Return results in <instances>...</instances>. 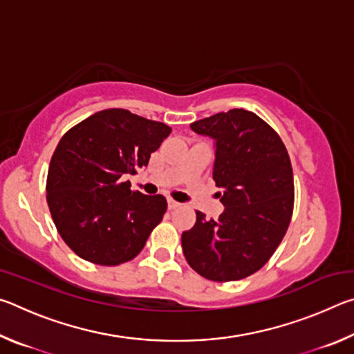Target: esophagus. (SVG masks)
Listing matches in <instances>:
<instances>
[{"instance_id":"obj_1","label":"esophagus","mask_w":354,"mask_h":354,"mask_svg":"<svg viewBox=\"0 0 354 354\" xmlns=\"http://www.w3.org/2000/svg\"><path fill=\"white\" fill-rule=\"evenodd\" d=\"M179 206H181V203H178V201H175V200L169 198V209H176V207H179Z\"/></svg>"}]
</instances>
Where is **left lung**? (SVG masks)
<instances>
[{
    "mask_svg": "<svg viewBox=\"0 0 354 354\" xmlns=\"http://www.w3.org/2000/svg\"><path fill=\"white\" fill-rule=\"evenodd\" d=\"M190 128L215 142L212 178L225 211L218 220L196 211L181 242L189 266L211 281H237L270 259L289 227L293 173L279 136L256 113L218 112Z\"/></svg>",
    "mask_w": 354,
    "mask_h": 354,
    "instance_id": "obj_1",
    "label": "left lung"
}]
</instances>
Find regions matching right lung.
I'll use <instances>...</instances> for the list:
<instances>
[{"label": "right lung", "mask_w": 354, "mask_h": 354, "mask_svg": "<svg viewBox=\"0 0 354 354\" xmlns=\"http://www.w3.org/2000/svg\"><path fill=\"white\" fill-rule=\"evenodd\" d=\"M170 133L160 122L106 109L64 134L48 169L46 201L59 234L77 256L118 266L145 247L167 200L131 190L123 176L147 167Z\"/></svg>", "instance_id": "add662e5"}]
</instances>
